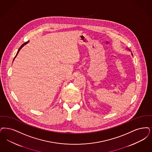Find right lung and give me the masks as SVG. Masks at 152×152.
<instances>
[{
	"instance_id": "1",
	"label": "right lung",
	"mask_w": 152,
	"mask_h": 152,
	"mask_svg": "<svg viewBox=\"0 0 152 152\" xmlns=\"http://www.w3.org/2000/svg\"><path fill=\"white\" fill-rule=\"evenodd\" d=\"M29 41H28V42H25L24 43H23V45H21V46H20V48H19V49H18V53H17V54H16V56H15V58H16V56H17V55H18V53H19V51H20V50H21V48H23V46H24V45H26V44H27V43H28L29 42ZM15 58H14V59H15ZM14 59H13V61H14Z\"/></svg>"
}]
</instances>
